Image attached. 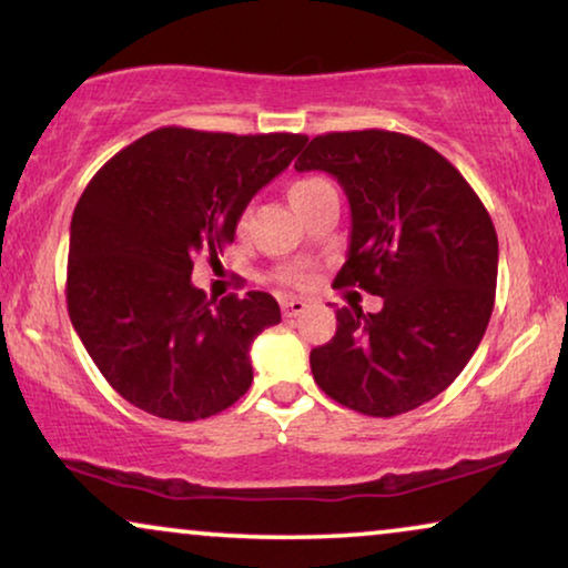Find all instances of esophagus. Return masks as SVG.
<instances>
[{
    "label": "esophagus",
    "mask_w": 568,
    "mask_h": 568,
    "mask_svg": "<svg viewBox=\"0 0 568 568\" xmlns=\"http://www.w3.org/2000/svg\"><path fill=\"white\" fill-rule=\"evenodd\" d=\"M281 306H283V316L285 318H295V316H301L303 311H306V301L285 298V301H281Z\"/></svg>",
    "instance_id": "esophagus-1"
}]
</instances>
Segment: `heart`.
Wrapping results in <instances>:
<instances>
[{
    "mask_svg": "<svg viewBox=\"0 0 568 568\" xmlns=\"http://www.w3.org/2000/svg\"><path fill=\"white\" fill-rule=\"evenodd\" d=\"M324 185H329V182L322 180V178H303V180H295L291 185V203L298 205L306 201L308 195H314L316 190H322ZM291 281H301V275H291Z\"/></svg>",
    "mask_w": 568,
    "mask_h": 568,
    "instance_id": "b5f03b06",
    "label": "heart"
}]
</instances>
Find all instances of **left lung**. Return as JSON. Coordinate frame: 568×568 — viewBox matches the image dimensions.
<instances>
[{
    "label": "left lung",
    "instance_id": "obj_1",
    "mask_svg": "<svg viewBox=\"0 0 568 568\" xmlns=\"http://www.w3.org/2000/svg\"><path fill=\"white\" fill-rule=\"evenodd\" d=\"M298 172L345 190L353 226L334 285L381 295L378 314L337 308L311 349L318 388L367 417H396L450 386L489 326L499 242L484 203L433 146L394 131L311 139Z\"/></svg>",
    "mask_w": 568,
    "mask_h": 568
}]
</instances>
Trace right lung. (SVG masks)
<instances>
[{"mask_svg":"<svg viewBox=\"0 0 568 568\" xmlns=\"http://www.w3.org/2000/svg\"><path fill=\"white\" fill-rule=\"evenodd\" d=\"M306 141L159 128L87 185L71 215L69 316L125 402L195 422L250 390V347L281 306L262 291L211 306L190 281L193 260L234 242L244 207Z\"/></svg>","mask_w":568,"mask_h":568,"instance_id":"add662e5","label":"right lung"}]
</instances>
